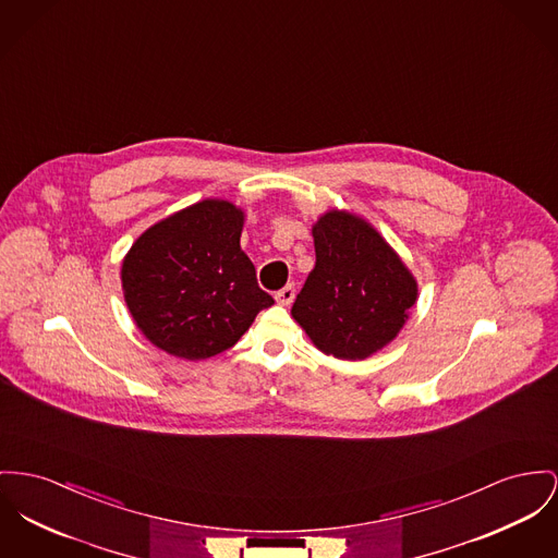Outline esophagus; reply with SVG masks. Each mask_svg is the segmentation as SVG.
Listing matches in <instances>:
<instances>
[{
	"mask_svg": "<svg viewBox=\"0 0 558 558\" xmlns=\"http://www.w3.org/2000/svg\"><path fill=\"white\" fill-rule=\"evenodd\" d=\"M294 298H296V288L290 283V286H286L283 290H279L277 294H275V300H277V304H281V306H290L292 302H294Z\"/></svg>",
	"mask_w": 558,
	"mask_h": 558,
	"instance_id": "esophagus-1",
	"label": "esophagus"
}]
</instances>
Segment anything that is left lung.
<instances>
[{
	"instance_id": "8db88e82",
	"label": "left lung",
	"mask_w": 558,
	"mask_h": 558,
	"mask_svg": "<svg viewBox=\"0 0 558 558\" xmlns=\"http://www.w3.org/2000/svg\"><path fill=\"white\" fill-rule=\"evenodd\" d=\"M315 266L292 317L326 355L366 360L404 328L418 283L368 220L330 209L311 228Z\"/></svg>"
}]
</instances>
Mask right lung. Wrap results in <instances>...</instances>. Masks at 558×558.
Masks as SVG:
<instances>
[{
	"label": "right lung",
	"instance_id": "right-lung-1",
	"mask_svg": "<svg viewBox=\"0 0 558 558\" xmlns=\"http://www.w3.org/2000/svg\"><path fill=\"white\" fill-rule=\"evenodd\" d=\"M245 211L205 198L149 226L122 260L126 308L149 342L182 360H207L250 330L275 300L241 250Z\"/></svg>",
	"mask_w": 558,
	"mask_h": 558
}]
</instances>
